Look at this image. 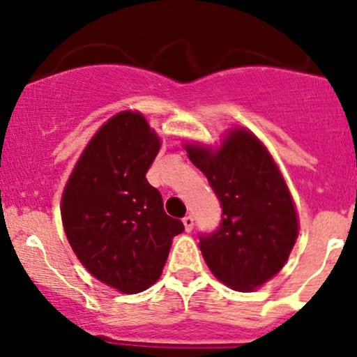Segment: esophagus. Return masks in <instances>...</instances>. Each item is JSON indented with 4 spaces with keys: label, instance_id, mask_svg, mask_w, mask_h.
Segmentation results:
<instances>
[{
    "label": "esophagus",
    "instance_id": "esophagus-1",
    "mask_svg": "<svg viewBox=\"0 0 357 357\" xmlns=\"http://www.w3.org/2000/svg\"><path fill=\"white\" fill-rule=\"evenodd\" d=\"M183 223H184V228H186V231H191L192 227H195V218H192L191 215H186L183 218Z\"/></svg>",
    "mask_w": 357,
    "mask_h": 357
}]
</instances>
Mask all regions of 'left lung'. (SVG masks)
<instances>
[{
  "mask_svg": "<svg viewBox=\"0 0 357 357\" xmlns=\"http://www.w3.org/2000/svg\"><path fill=\"white\" fill-rule=\"evenodd\" d=\"M221 204L220 227L199 233L213 275L235 290H253L280 272L296 243L298 223L275 162L248 130L236 129L220 151L186 146Z\"/></svg>",
  "mask_w": 357,
  "mask_h": 357,
  "instance_id": "1",
  "label": "left lung"
}]
</instances>
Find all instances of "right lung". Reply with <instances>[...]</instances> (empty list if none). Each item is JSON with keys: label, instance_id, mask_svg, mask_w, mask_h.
I'll return each mask as SVG.
<instances>
[{"label": "right lung", "instance_id": "1", "mask_svg": "<svg viewBox=\"0 0 357 357\" xmlns=\"http://www.w3.org/2000/svg\"><path fill=\"white\" fill-rule=\"evenodd\" d=\"M161 142L137 112H121L92 137L65 186L61 221L85 268L119 292L161 277L173 236L184 231L146 179Z\"/></svg>", "mask_w": 357, "mask_h": 357}]
</instances>
